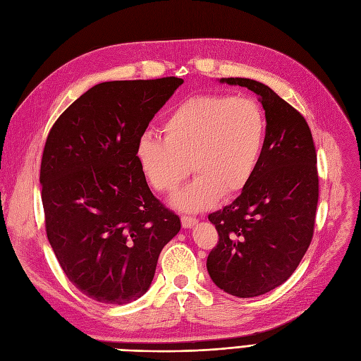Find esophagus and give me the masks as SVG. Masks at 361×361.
Segmentation results:
<instances>
[{"label":"esophagus","mask_w":361,"mask_h":361,"mask_svg":"<svg viewBox=\"0 0 361 361\" xmlns=\"http://www.w3.org/2000/svg\"><path fill=\"white\" fill-rule=\"evenodd\" d=\"M180 221H182L183 228H192L195 224L199 223L197 218H194V216H182Z\"/></svg>","instance_id":"esophagus-1"}]
</instances>
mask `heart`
I'll return each mask as SVG.
<instances>
[{"label":"heart","mask_w":361,"mask_h":361,"mask_svg":"<svg viewBox=\"0 0 361 361\" xmlns=\"http://www.w3.org/2000/svg\"><path fill=\"white\" fill-rule=\"evenodd\" d=\"M161 130L162 140L152 134L138 138L140 170L157 192L173 191L192 170L197 178L170 203L183 212H199L248 187L264 154L267 117L248 97L199 94L174 108Z\"/></svg>","instance_id":"obj_1"}]
</instances>
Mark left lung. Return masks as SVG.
Wrapping results in <instances>:
<instances>
[{"label": "left lung", "mask_w": 361, "mask_h": 361, "mask_svg": "<svg viewBox=\"0 0 361 361\" xmlns=\"http://www.w3.org/2000/svg\"><path fill=\"white\" fill-rule=\"evenodd\" d=\"M220 82L259 96L267 138L248 187L232 204L207 216L220 239L206 268L224 292L253 298L283 285L312 243L319 197L316 150L305 118L268 85L248 78Z\"/></svg>", "instance_id": "obj_1"}]
</instances>
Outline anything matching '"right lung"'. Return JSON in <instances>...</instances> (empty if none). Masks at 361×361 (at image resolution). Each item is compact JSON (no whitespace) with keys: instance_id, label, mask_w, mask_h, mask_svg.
<instances>
[{"instance_id":"right-lung-1","label":"right lung","mask_w":361,"mask_h":361,"mask_svg":"<svg viewBox=\"0 0 361 361\" xmlns=\"http://www.w3.org/2000/svg\"><path fill=\"white\" fill-rule=\"evenodd\" d=\"M182 78L101 82L47 138L40 166L48 241L87 297L126 304L146 293L179 216L154 194L135 158L138 138Z\"/></svg>"}]
</instances>
